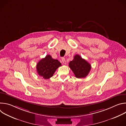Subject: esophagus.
Instances as JSON below:
<instances>
[{"instance_id": "1", "label": "esophagus", "mask_w": 126, "mask_h": 126, "mask_svg": "<svg viewBox=\"0 0 126 126\" xmlns=\"http://www.w3.org/2000/svg\"><path fill=\"white\" fill-rule=\"evenodd\" d=\"M62 61L63 63L64 64H66V62L65 59L64 58H62Z\"/></svg>"}]
</instances>
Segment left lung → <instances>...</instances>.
Masks as SVG:
<instances>
[{
    "label": "left lung",
    "mask_w": 126,
    "mask_h": 126,
    "mask_svg": "<svg viewBox=\"0 0 126 126\" xmlns=\"http://www.w3.org/2000/svg\"><path fill=\"white\" fill-rule=\"evenodd\" d=\"M69 66L77 78L86 77L91 69V66L80 55H76L69 63Z\"/></svg>",
    "instance_id": "8db88e82"
}]
</instances>
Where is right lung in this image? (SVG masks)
Masks as SVG:
<instances>
[{
  "mask_svg": "<svg viewBox=\"0 0 126 126\" xmlns=\"http://www.w3.org/2000/svg\"><path fill=\"white\" fill-rule=\"evenodd\" d=\"M61 66L60 62L54 59L50 55H47L40 60L36 65L38 74L45 79H48L53 76L58 68Z\"/></svg>",
  "mask_w": 126,
  "mask_h": 126,
  "instance_id": "1",
  "label": "right lung"
}]
</instances>
